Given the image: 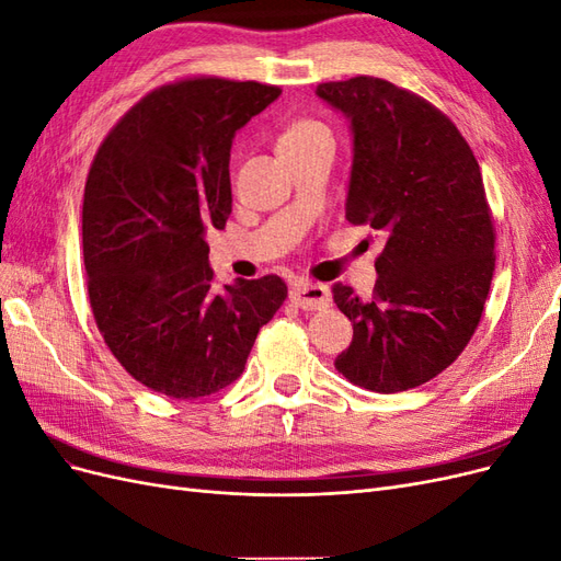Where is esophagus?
Returning <instances> with one entry per match:
<instances>
[{
	"label": "esophagus",
	"mask_w": 561,
	"mask_h": 561,
	"mask_svg": "<svg viewBox=\"0 0 561 561\" xmlns=\"http://www.w3.org/2000/svg\"><path fill=\"white\" fill-rule=\"evenodd\" d=\"M290 299L297 304V307L316 311V309H325L330 304V290L325 285L318 283H297L290 290Z\"/></svg>",
	"instance_id": "34e87169"
}]
</instances>
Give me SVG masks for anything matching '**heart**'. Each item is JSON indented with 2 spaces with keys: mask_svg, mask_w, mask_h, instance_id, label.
Wrapping results in <instances>:
<instances>
[{
  "mask_svg": "<svg viewBox=\"0 0 561 561\" xmlns=\"http://www.w3.org/2000/svg\"><path fill=\"white\" fill-rule=\"evenodd\" d=\"M318 133H328L320 124L316 122H297L290 130L283 135V140H293V138H309V135H318Z\"/></svg>",
  "mask_w": 561,
  "mask_h": 561,
  "instance_id": "1",
  "label": "heart"
}]
</instances>
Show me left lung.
Here are the masks:
<instances>
[{"label": "left lung", "mask_w": 561, "mask_h": 561, "mask_svg": "<svg viewBox=\"0 0 561 561\" xmlns=\"http://www.w3.org/2000/svg\"><path fill=\"white\" fill-rule=\"evenodd\" d=\"M353 135L346 219L383 241L375 297L336 283L353 342L334 367L360 388L400 393L447 369L478 328L494 276V225L480 165L449 118L375 77L320 83Z\"/></svg>", "instance_id": "left-lung-1"}]
</instances>
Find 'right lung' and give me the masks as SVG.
I'll return each instance as SVG.
<instances>
[{
	"label": "right lung",
	"mask_w": 561,
	"mask_h": 561,
	"mask_svg": "<svg viewBox=\"0 0 561 561\" xmlns=\"http://www.w3.org/2000/svg\"><path fill=\"white\" fill-rule=\"evenodd\" d=\"M278 95L215 77L161 87L93 159L81 215L91 309L114 358L168 398H203L239 379L287 297L278 276L217 290L206 241L231 215L233 135Z\"/></svg>",
	"instance_id": "obj_1"
}]
</instances>
